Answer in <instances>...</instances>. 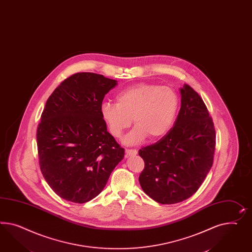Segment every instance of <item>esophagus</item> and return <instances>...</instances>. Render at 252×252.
<instances>
[{"label": "esophagus", "mask_w": 252, "mask_h": 252, "mask_svg": "<svg viewBox=\"0 0 252 252\" xmlns=\"http://www.w3.org/2000/svg\"><path fill=\"white\" fill-rule=\"evenodd\" d=\"M126 154L127 156H132V155H136L137 151L136 150H132V149H126Z\"/></svg>", "instance_id": "esophagus-1"}]
</instances>
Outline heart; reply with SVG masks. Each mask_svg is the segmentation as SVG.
<instances>
[{
  "label": "heart",
  "mask_w": 252,
  "mask_h": 252,
  "mask_svg": "<svg viewBox=\"0 0 252 252\" xmlns=\"http://www.w3.org/2000/svg\"><path fill=\"white\" fill-rule=\"evenodd\" d=\"M116 99V103H102V119L110 133L119 137L133 118L136 126L125 138L129 145L140 143L147 136L156 140L165 136L175 121L180 105L175 89L148 82L123 90Z\"/></svg>",
  "instance_id": "obj_1"
}]
</instances>
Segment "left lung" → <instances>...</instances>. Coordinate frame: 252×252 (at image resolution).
Masks as SVG:
<instances>
[{
    "mask_svg": "<svg viewBox=\"0 0 252 252\" xmlns=\"http://www.w3.org/2000/svg\"><path fill=\"white\" fill-rule=\"evenodd\" d=\"M182 105L170 131L138 151L145 162L139 184L162 204H177L197 191L211 169L216 130L203 99L189 85L181 89Z\"/></svg>",
    "mask_w": 252,
    "mask_h": 252,
    "instance_id": "1",
    "label": "left lung"
}]
</instances>
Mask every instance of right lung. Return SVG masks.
<instances>
[{
  "label": "right lung",
  "mask_w": 252,
  "mask_h": 252,
  "mask_svg": "<svg viewBox=\"0 0 252 252\" xmlns=\"http://www.w3.org/2000/svg\"><path fill=\"white\" fill-rule=\"evenodd\" d=\"M116 81L93 72L70 75L48 97L36 130L41 172L60 197H96L125 150L106 128L102 100Z\"/></svg>",
  "instance_id": "right-lung-1"
}]
</instances>
